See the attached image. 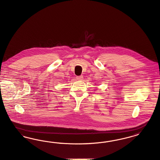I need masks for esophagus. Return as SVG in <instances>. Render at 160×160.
I'll use <instances>...</instances> for the list:
<instances>
[{"label": "esophagus", "instance_id": "1", "mask_svg": "<svg viewBox=\"0 0 160 160\" xmlns=\"http://www.w3.org/2000/svg\"><path fill=\"white\" fill-rule=\"evenodd\" d=\"M76 79L78 81H82L83 79V76H76Z\"/></svg>", "mask_w": 160, "mask_h": 160}]
</instances>
